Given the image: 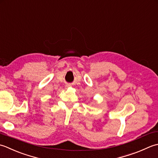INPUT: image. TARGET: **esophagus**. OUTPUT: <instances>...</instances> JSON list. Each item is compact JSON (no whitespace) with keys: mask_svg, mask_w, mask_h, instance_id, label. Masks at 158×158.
<instances>
[{"mask_svg":"<svg viewBox=\"0 0 158 158\" xmlns=\"http://www.w3.org/2000/svg\"><path fill=\"white\" fill-rule=\"evenodd\" d=\"M69 86H71V85L70 84H67V85H66V87H69Z\"/></svg>","mask_w":158,"mask_h":158,"instance_id":"1","label":"esophagus"}]
</instances>
